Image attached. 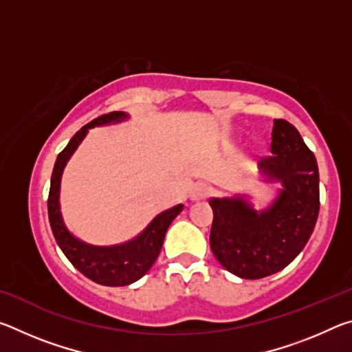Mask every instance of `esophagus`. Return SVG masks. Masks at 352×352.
<instances>
[{
  "instance_id": "1",
  "label": "esophagus",
  "mask_w": 352,
  "mask_h": 352,
  "mask_svg": "<svg viewBox=\"0 0 352 352\" xmlns=\"http://www.w3.org/2000/svg\"><path fill=\"white\" fill-rule=\"evenodd\" d=\"M210 195H211V188L205 183H197L192 189H190L189 199L192 201H200V200H205L206 197H210Z\"/></svg>"
}]
</instances>
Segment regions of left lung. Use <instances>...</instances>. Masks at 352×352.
I'll use <instances>...</instances> for the list:
<instances>
[{
	"mask_svg": "<svg viewBox=\"0 0 352 352\" xmlns=\"http://www.w3.org/2000/svg\"><path fill=\"white\" fill-rule=\"evenodd\" d=\"M272 157L258 163L262 182L279 183L269 205L256 210L245 194L211 199L210 243L226 270L259 279L283 270L311 237L320 211V178L314 153L284 119H275Z\"/></svg>",
	"mask_w": 352,
	"mask_h": 352,
	"instance_id": "1",
	"label": "left lung"
}]
</instances>
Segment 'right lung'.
Wrapping results in <instances>:
<instances>
[{"label":"right lung","instance_id":"add662e5","mask_svg":"<svg viewBox=\"0 0 352 352\" xmlns=\"http://www.w3.org/2000/svg\"><path fill=\"white\" fill-rule=\"evenodd\" d=\"M129 118L130 115L124 111H113L109 115L99 116L90 124L83 126L71 138L68 146L58 153L51 177L50 199H47V214H50L51 230L63 254L67 256L68 261L82 275L90 278L94 283L110 285V287H121V285L132 284L151 270L153 262L157 261L160 252H162L166 231H168L172 220L184 208L180 204L170 208V210L160 212L133 239L109 247L91 245V243L83 242L67 228L60 211V182L65 166L73 157L77 147L80 146L88 130L98 126H109V124L127 121Z\"/></svg>","mask_w":352,"mask_h":352}]
</instances>
